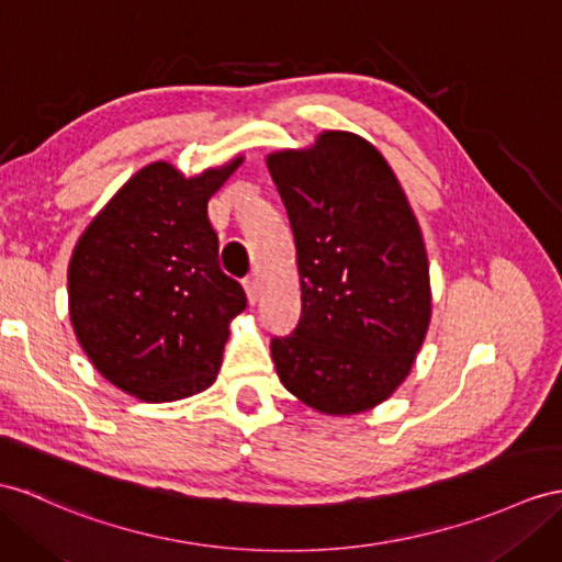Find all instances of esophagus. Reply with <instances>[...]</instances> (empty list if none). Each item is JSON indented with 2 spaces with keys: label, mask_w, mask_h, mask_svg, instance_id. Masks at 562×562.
Here are the masks:
<instances>
[{
  "label": "esophagus",
  "mask_w": 562,
  "mask_h": 562,
  "mask_svg": "<svg viewBox=\"0 0 562 562\" xmlns=\"http://www.w3.org/2000/svg\"><path fill=\"white\" fill-rule=\"evenodd\" d=\"M245 295H248V303L255 305L257 297H259V289H257V281L255 279H245Z\"/></svg>",
  "instance_id": "34e87169"
}]
</instances>
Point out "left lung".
<instances>
[{
    "label": "left lung",
    "instance_id": "left-lung-1",
    "mask_svg": "<svg viewBox=\"0 0 562 562\" xmlns=\"http://www.w3.org/2000/svg\"><path fill=\"white\" fill-rule=\"evenodd\" d=\"M291 218L303 312L271 340L281 384L324 415L389 401L431 322L429 259L389 161L364 138L324 131L267 155Z\"/></svg>",
    "mask_w": 562,
    "mask_h": 562
}]
</instances>
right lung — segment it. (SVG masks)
<instances>
[{
    "label": "right lung",
    "instance_id": "add662e5",
    "mask_svg": "<svg viewBox=\"0 0 562 562\" xmlns=\"http://www.w3.org/2000/svg\"><path fill=\"white\" fill-rule=\"evenodd\" d=\"M243 155L186 176L169 161L135 171L78 238L68 314L92 367L123 393L171 403L210 389L231 319L248 297L218 267L207 202Z\"/></svg>",
    "mask_w": 562,
    "mask_h": 562
}]
</instances>
